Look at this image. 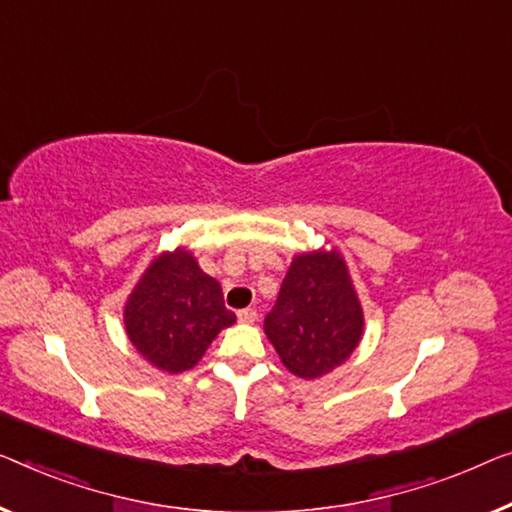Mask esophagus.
I'll list each match as a JSON object with an SVG mask.
<instances>
[{
    "label": "esophagus",
    "instance_id": "34e87169",
    "mask_svg": "<svg viewBox=\"0 0 512 512\" xmlns=\"http://www.w3.org/2000/svg\"><path fill=\"white\" fill-rule=\"evenodd\" d=\"M236 317H239V322H243V324H253L257 319V310L255 308H243V310L236 312Z\"/></svg>",
    "mask_w": 512,
    "mask_h": 512
}]
</instances>
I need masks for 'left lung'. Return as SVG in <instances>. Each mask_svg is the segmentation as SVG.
Segmentation results:
<instances>
[{
  "label": "left lung",
  "instance_id": "obj_1",
  "mask_svg": "<svg viewBox=\"0 0 512 512\" xmlns=\"http://www.w3.org/2000/svg\"><path fill=\"white\" fill-rule=\"evenodd\" d=\"M264 333L301 379L322 377L352 356L363 335V308L338 250L292 259Z\"/></svg>",
  "mask_w": 512,
  "mask_h": 512
}]
</instances>
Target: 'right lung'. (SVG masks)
Listing matches in <instances>:
<instances>
[{"label": "right lung", "mask_w": 512, "mask_h": 512, "mask_svg": "<svg viewBox=\"0 0 512 512\" xmlns=\"http://www.w3.org/2000/svg\"><path fill=\"white\" fill-rule=\"evenodd\" d=\"M234 322L218 280L183 248L149 264L124 308L128 340L151 365L172 375L197 365L213 338Z\"/></svg>", "instance_id": "add662e5"}]
</instances>
